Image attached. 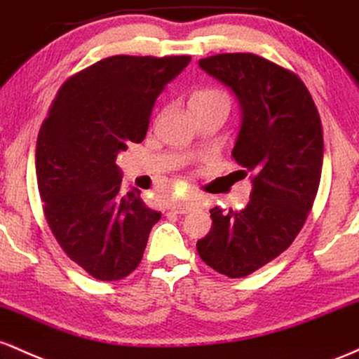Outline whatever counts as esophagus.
<instances>
[{"mask_svg": "<svg viewBox=\"0 0 359 359\" xmlns=\"http://www.w3.org/2000/svg\"><path fill=\"white\" fill-rule=\"evenodd\" d=\"M196 207H198L196 201H176V203L169 205V210L175 213H188Z\"/></svg>", "mask_w": 359, "mask_h": 359, "instance_id": "esophagus-1", "label": "esophagus"}]
</instances>
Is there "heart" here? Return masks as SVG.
Here are the masks:
<instances>
[{"instance_id":"1","label":"heart","mask_w":359,"mask_h":359,"mask_svg":"<svg viewBox=\"0 0 359 359\" xmlns=\"http://www.w3.org/2000/svg\"><path fill=\"white\" fill-rule=\"evenodd\" d=\"M212 103H227V95L224 91L217 90V88H205L193 93L190 98V107H201V104H212Z\"/></svg>"}]
</instances>
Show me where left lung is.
<instances>
[{
    "label": "left lung",
    "instance_id": "8db88e82",
    "mask_svg": "<svg viewBox=\"0 0 359 359\" xmlns=\"http://www.w3.org/2000/svg\"><path fill=\"white\" fill-rule=\"evenodd\" d=\"M200 67L239 98L232 158L252 172V191L243 210L212 208L196 251L220 275L243 278L287 251L312 210L324 154L320 115L299 74L257 54L210 55Z\"/></svg>",
    "mask_w": 359,
    "mask_h": 359
}]
</instances>
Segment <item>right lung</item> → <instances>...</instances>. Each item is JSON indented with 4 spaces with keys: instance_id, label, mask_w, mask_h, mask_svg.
Here are the masks:
<instances>
[{
    "instance_id": "right-lung-1",
    "label": "right lung",
    "mask_w": 359,
    "mask_h": 359,
    "mask_svg": "<svg viewBox=\"0 0 359 359\" xmlns=\"http://www.w3.org/2000/svg\"><path fill=\"white\" fill-rule=\"evenodd\" d=\"M190 55H111L59 88L40 127L35 169L43 215L71 261L102 281L139 266L161 219L139 190L120 193L116 156L142 142L156 98Z\"/></svg>"
}]
</instances>
